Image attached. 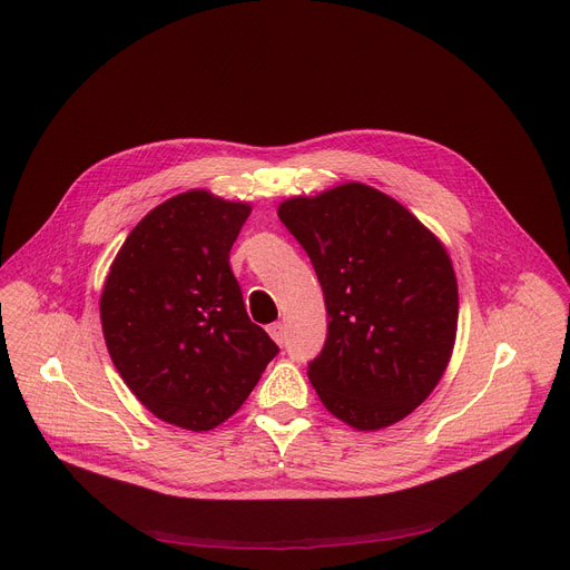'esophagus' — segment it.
I'll return each instance as SVG.
<instances>
[{"label":"esophagus","mask_w":570,"mask_h":570,"mask_svg":"<svg viewBox=\"0 0 570 570\" xmlns=\"http://www.w3.org/2000/svg\"><path fill=\"white\" fill-rule=\"evenodd\" d=\"M267 333H269V337L275 340L277 344H284V342H286V326L282 324V321H277V324H272V326L267 328Z\"/></svg>","instance_id":"34e87169"}]
</instances>
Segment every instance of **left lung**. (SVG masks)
I'll return each instance as SVG.
<instances>
[{"label": "left lung", "mask_w": 570, "mask_h": 570, "mask_svg": "<svg viewBox=\"0 0 570 570\" xmlns=\"http://www.w3.org/2000/svg\"><path fill=\"white\" fill-rule=\"evenodd\" d=\"M277 214L326 298L328 335L307 365L321 403L358 431L401 422L429 399L454 350L459 291L442 242L356 181L291 197Z\"/></svg>", "instance_id": "obj_1"}]
</instances>
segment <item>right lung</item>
Returning a JSON list of instances; mask_svg holds the SVG:
<instances>
[{
	"label": "right lung",
	"mask_w": 570,
	"mask_h": 570,
	"mask_svg": "<svg viewBox=\"0 0 570 570\" xmlns=\"http://www.w3.org/2000/svg\"><path fill=\"white\" fill-rule=\"evenodd\" d=\"M249 214L207 190L169 197L122 242L102 288V333L122 382L186 431L224 424L279 352L246 314L228 263Z\"/></svg>",
	"instance_id": "right-lung-1"
}]
</instances>
